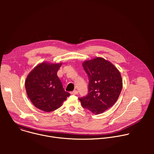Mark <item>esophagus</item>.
Here are the masks:
<instances>
[{
    "mask_svg": "<svg viewBox=\"0 0 154 154\" xmlns=\"http://www.w3.org/2000/svg\"><path fill=\"white\" fill-rule=\"evenodd\" d=\"M71 94H73V95H76V94H78V91H77V90H74V91H73L72 92H71Z\"/></svg>",
    "mask_w": 154,
    "mask_h": 154,
    "instance_id": "obj_1",
    "label": "esophagus"
}]
</instances>
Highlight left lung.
I'll return each instance as SVG.
<instances>
[{"mask_svg":"<svg viewBox=\"0 0 154 154\" xmlns=\"http://www.w3.org/2000/svg\"><path fill=\"white\" fill-rule=\"evenodd\" d=\"M82 66L89 77V93L79 99L81 104L94 114H101L115 104L121 94V73L114 64L102 57L85 60Z\"/></svg>","mask_w":154,"mask_h":154,"instance_id":"8db88e82","label":"left lung"}]
</instances>
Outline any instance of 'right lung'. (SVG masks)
Returning <instances> with one entry per match:
<instances>
[{
	"mask_svg": "<svg viewBox=\"0 0 154 154\" xmlns=\"http://www.w3.org/2000/svg\"><path fill=\"white\" fill-rule=\"evenodd\" d=\"M62 63L42 62L30 71L25 82L27 94L38 109L51 112L60 108L70 94L57 76Z\"/></svg>",
	"mask_w": 154,
	"mask_h": 154,
	"instance_id": "right-lung-1",
	"label": "right lung"
}]
</instances>
